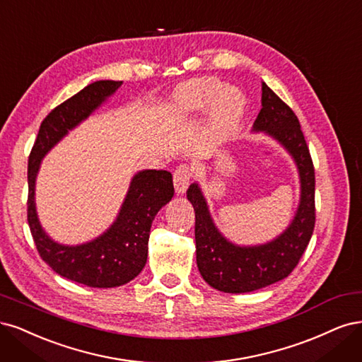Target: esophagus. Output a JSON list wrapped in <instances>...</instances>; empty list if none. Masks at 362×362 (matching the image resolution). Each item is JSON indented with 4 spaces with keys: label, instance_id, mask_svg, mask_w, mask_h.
<instances>
[{
    "label": "esophagus",
    "instance_id": "1",
    "mask_svg": "<svg viewBox=\"0 0 362 362\" xmlns=\"http://www.w3.org/2000/svg\"><path fill=\"white\" fill-rule=\"evenodd\" d=\"M191 177H192L191 168L186 164H182L176 170H174L173 182H174V188H176L177 194H183L186 191V188H188V185L191 182Z\"/></svg>",
    "mask_w": 362,
    "mask_h": 362
}]
</instances>
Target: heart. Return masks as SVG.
<instances>
[{
    "mask_svg": "<svg viewBox=\"0 0 362 362\" xmlns=\"http://www.w3.org/2000/svg\"><path fill=\"white\" fill-rule=\"evenodd\" d=\"M214 103L211 134L215 141L227 138L243 112L245 100L235 88H224L216 78H198L182 84L173 99V111L179 117L202 112Z\"/></svg>",
    "mask_w": 362,
    "mask_h": 362,
    "instance_id": "b5f03b06",
    "label": "heart"
}]
</instances>
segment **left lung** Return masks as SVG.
<instances>
[{"mask_svg": "<svg viewBox=\"0 0 362 362\" xmlns=\"http://www.w3.org/2000/svg\"><path fill=\"white\" fill-rule=\"evenodd\" d=\"M254 131H264L295 158L300 176V204L290 227L260 247H236L215 228L202 191L194 183L188 200L195 211L197 266L204 281L226 293H247L286 278L307 250L316 224L314 165L299 120L288 105L262 83V110Z\"/></svg>", "mask_w": 362, "mask_h": 362, "instance_id": "8db88e82", "label": "left lung"}]
</instances>
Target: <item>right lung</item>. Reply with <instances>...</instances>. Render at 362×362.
I'll list each match as a JSON object with an SVG mask.
<instances>
[{"instance_id":"right-lung-1","label":"right lung","mask_w":362,"mask_h":362,"mask_svg":"<svg viewBox=\"0 0 362 362\" xmlns=\"http://www.w3.org/2000/svg\"><path fill=\"white\" fill-rule=\"evenodd\" d=\"M120 86L122 81H96L55 107L43 119L28 158L27 218L40 257L58 275L88 287H117L143 271L151 221L174 195L171 173H138L114 226L96 240L79 247L58 245L45 235L34 206V182L40 159L48 150Z\"/></svg>"}]
</instances>
